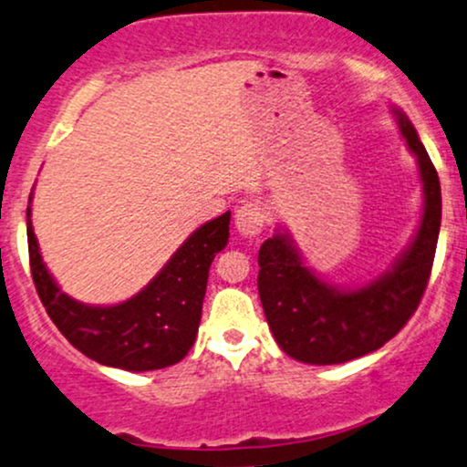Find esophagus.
Returning <instances> with one entry per match:
<instances>
[{
  "label": "esophagus",
  "instance_id": "esophagus-1",
  "mask_svg": "<svg viewBox=\"0 0 467 467\" xmlns=\"http://www.w3.org/2000/svg\"><path fill=\"white\" fill-rule=\"evenodd\" d=\"M262 227H265V212L257 201H246L235 210V229L246 238H255Z\"/></svg>",
  "mask_w": 467,
  "mask_h": 467
}]
</instances>
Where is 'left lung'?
I'll return each mask as SVG.
<instances>
[{
	"label": "left lung",
	"instance_id": "left-lung-1",
	"mask_svg": "<svg viewBox=\"0 0 467 467\" xmlns=\"http://www.w3.org/2000/svg\"><path fill=\"white\" fill-rule=\"evenodd\" d=\"M400 130L415 157L424 183V216L418 235L391 271L356 290L321 282L301 262L293 240L275 234L257 254V290L279 348L310 365H338L376 352L407 326L431 279L441 224V188L429 152L407 115Z\"/></svg>",
	"mask_w": 467,
	"mask_h": 467
}]
</instances>
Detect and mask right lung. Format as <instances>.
I'll list each match as a JSON object with an SVG mask.
<instances>
[{"label": "right lung", "mask_w": 467, "mask_h": 467, "mask_svg": "<svg viewBox=\"0 0 467 467\" xmlns=\"http://www.w3.org/2000/svg\"><path fill=\"white\" fill-rule=\"evenodd\" d=\"M26 216L27 254L38 299L78 352L126 371L163 369L185 358L199 332L212 260L229 240L232 213L224 212L196 229L144 290L107 308L85 306L60 293L38 254L30 207Z\"/></svg>", "instance_id": "add662e5"}]
</instances>
